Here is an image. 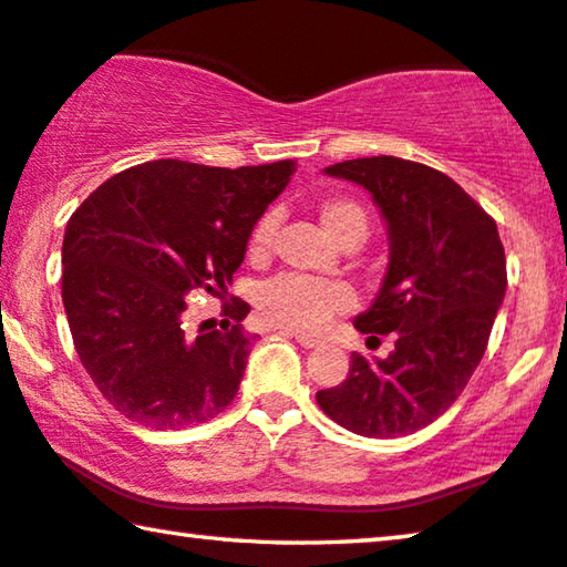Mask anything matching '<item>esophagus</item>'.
Here are the masks:
<instances>
[{
    "instance_id": "esophagus-1",
    "label": "esophagus",
    "mask_w": 567,
    "mask_h": 567,
    "mask_svg": "<svg viewBox=\"0 0 567 567\" xmlns=\"http://www.w3.org/2000/svg\"><path fill=\"white\" fill-rule=\"evenodd\" d=\"M281 334L296 339V342H299L301 347H307V350H311V347H319V344H321V339H319V337H313V334H303V332H293V329H281Z\"/></svg>"
}]
</instances>
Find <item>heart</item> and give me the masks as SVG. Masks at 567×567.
I'll list each match as a JSON object with an SVG mask.
<instances>
[{
  "label": "heart",
  "instance_id": "b5f03b06",
  "mask_svg": "<svg viewBox=\"0 0 567 567\" xmlns=\"http://www.w3.org/2000/svg\"><path fill=\"white\" fill-rule=\"evenodd\" d=\"M319 223L342 246H357L368 235V215L350 197H327L319 205ZM276 217L268 213L254 225L248 238V256L264 258L271 250ZM350 286L317 281L299 274H284L264 284L256 293V311L266 324L293 332H319L339 313L354 309Z\"/></svg>",
  "mask_w": 567,
  "mask_h": 567
}]
</instances>
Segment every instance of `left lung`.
<instances>
[{"label":"left lung","mask_w":567,"mask_h":567,"mask_svg":"<svg viewBox=\"0 0 567 567\" xmlns=\"http://www.w3.org/2000/svg\"><path fill=\"white\" fill-rule=\"evenodd\" d=\"M357 182L388 220L390 266L362 334L395 332L388 360L352 352L344 382L319 390L334 423L395 439L443 415L482 362L507 289L494 217L446 174L398 156H364L324 169Z\"/></svg>","instance_id":"obj_1"}]
</instances>
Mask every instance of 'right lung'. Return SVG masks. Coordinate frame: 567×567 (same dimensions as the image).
Instances as JSON below:
<instances>
[{"mask_svg":"<svg viewBox=\"0 0 567 567\" xmlns=\"http://www.w3.org/2000/svg\"><path fill=\"white\" fill-rule=\"evenodd\" d=\"M293 159L205 167L156 159L113 174L71 215L63 307L101 395L156 431L205 423L233 403L256 337L250 307L223 303V329L193 337L185 296H225L254 225L284 193Z\"/></svg>","mask_w":567,"mask_h":567,"instance_id":"add662e5","label":"right lung"}]
</instances>
